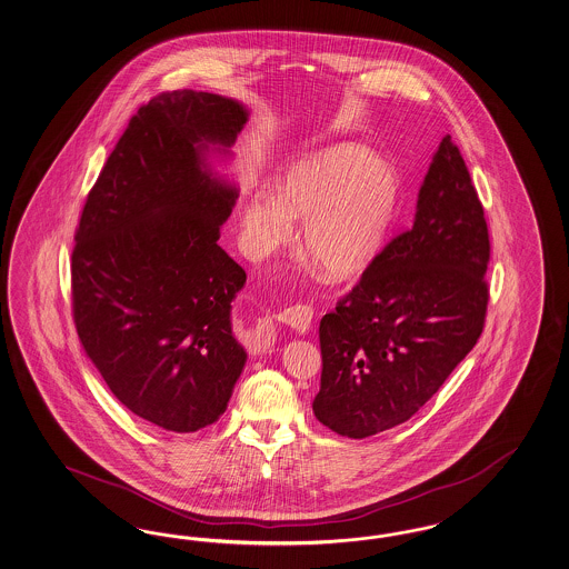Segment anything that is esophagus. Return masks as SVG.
<instances>
[{
  "label": "esophagus",
  "mask_w": 569,
  "mask_h": 569,
  "mask_svg": "<svg viewBox=\"0 0 569 569\" xmlns=\"http://www.w3.org/2000/svg\"><path fill=\"white\" fill-rule=\"evenodd\" d=\"M279 323L288 325L296 333H307L310 321H312V308L307 305H292L283 308L276 315Z\"/></svg>",
  "instance_id": "1"
}]
</instances>
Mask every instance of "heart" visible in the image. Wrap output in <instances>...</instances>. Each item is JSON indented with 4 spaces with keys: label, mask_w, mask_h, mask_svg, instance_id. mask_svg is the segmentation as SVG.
Returning <instances> with one entry per match:
<instances>
[{
    "label": "heart",
    "mask_w": 569,
    "mask_h": 569,
    "mask_svg": "<svg viewBox=\"0 0 569 569\" xmlns=\"http://www.w3.org/2000/svg\"><path fill=\"white\" fill-rule=\"evenodd\" d=\"M398 200L393 171L362 147L336 144L308 157L242 211L244 246L267 257L292 238L302 221V252L323 273L350 279L369 267L383 246Z\"/></svg>",
    "instance_id": "1"
}]
</instances>
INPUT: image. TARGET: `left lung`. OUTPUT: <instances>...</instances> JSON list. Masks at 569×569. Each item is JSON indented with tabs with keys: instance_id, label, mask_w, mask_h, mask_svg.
<instances>
[{
	"instance_id": "1",
	"label": "left lung",
	"mask_w": 569,
	"mask_h": 569,
	"mask_svg": "<svg viewBox=\"0 0 569 569\" xmlns=\"http://www.w3.org/2000/svg\"><path fill=\"white\" fill-rule=\"evenodd\" d=\"M489 257L477 188L447 134L420 186L412 228L321 319L319 422L365 439L412 418L477 346Z\"/></svg>"
}]
</instances>
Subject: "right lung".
<instances>
[{
	"label": "right lung",
	"mask_w": 569,
	"mask_h": 569,
	"mask_svg": "<svg viewBox=\"0 0 569 569\" xmlns=\"http://www.w3.org/2000/svg\"><path fill=\"white\" fill-rule=\"evenodd\" d=\"M246 120L221 94H157L128 123L78 223L80 343L111 393L161 429L213 425L244 369L231 302L246 273L217 242L238 188L207 154L228 153Z\"/></svg>",
	"instance_id": "right-lung-1"
}]
</instances>
